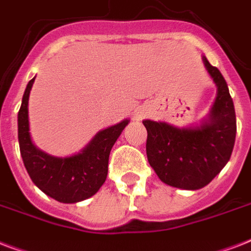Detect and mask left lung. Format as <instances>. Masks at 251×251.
<instances>
[{
  "instance_id": "left-lung-1",
  "label": "left lung",
  "mask_w": 251,
  "mask_h": 251,
  "mask_svg": "<svg viewBox=\"0 0 251 251\" xmlns=\"http://www.w3.org/2000/svg\"><path fill=\"white\" fill-rule=\"evenodd\" d=\"M218 86L210 120L199 127L178 129L165 122L146 120L147 159L167 185L197 190L206 186L228 163L236 139V112L224 76L203 57Z\"/></svg>"
}]
</instances>
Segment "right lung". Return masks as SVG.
I'll return each mask as SVG.
<instances>
[{
	"label": "right lung",
	"instance_id": "1",
	"mask_svg": "<svg viewBox=\"0 0 251 251\" xmlns=\"http://www.w3.org/2000/svg\"><path fill=\"white\" fill-rule=\"evenodd\" d=\"M33 80L35 78L25 87L18 113V139L25 169L32 182L50 198L62 203L84 201L105 182L110 150L129 121L100 131L78 155L50 156L33 146L28 133V96Z\"/></svg>",
	"mask_w": 251,
	"mask_h": 251
}]
</instances>
